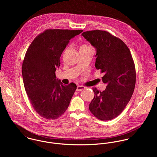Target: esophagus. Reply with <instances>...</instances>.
I'll return each mask as SVG.
<instances>
[{"instance_id":"34e87169","label":"esophagus","mask_w":157,"mask_h":157,"mask_svg":"<svg viewBox=\"0 0 157 157\" xmlns=\"http://www.w3.org/2000/svg\"><path fill=\"white\" fill-rule=\"evenodd\" d=\"M86 88L83 86H78L77 88V91H82L83 90H85Z\"/></svg>"}]
</instances>
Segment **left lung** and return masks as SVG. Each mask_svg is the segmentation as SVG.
I'll use <instances>...</instances> for the list:
<instances>
[{"mask_svg":"<svg viewBox=\"0 0 157 157\" xmlns=\"http://www.w3.org/2000/svg\"><path fill=\"white\" fill-rule=\"evenodd\" d=\"M97 50L95 67L104 73L107 86L100 91L93 88L94 97L90 111L100 120H110L124 110L133 94L136 82L134 62L127 45L120 39L103 30L82 34Z\"/></svg>","mask_w":157,"mask_h":157,"instance_id":"obj_1","label":"left lung"}]
</instances>
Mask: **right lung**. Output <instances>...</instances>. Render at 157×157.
I'll use <instances>...</instances> for the list:
<instances>
[{
  "mask_svg": "<svg viewBox=\"0 0 157 157\" xmlns=\"http://www.w3.org/2000/svg\"><path fill=\"white\" fill-rule=\"evenodd\" d=\"M83 30L48 29L28 47L23 61L24 87L36 112L48 120H55L67 111L77 89L74 83L63 85L56 79V68L69 40Z\"/></svg>",
  "mask_w": 157,
  "mask_h": 157,
  "instance_id": "right-lung-1",
  "label": "right lung"
}]
</instances>
